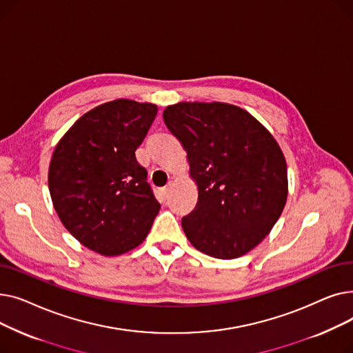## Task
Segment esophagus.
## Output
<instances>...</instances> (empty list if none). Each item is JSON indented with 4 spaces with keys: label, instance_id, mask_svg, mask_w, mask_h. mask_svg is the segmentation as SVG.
<instances>
[{
    "label": "esophagus",
    "instance_id": "esophagus-1",
    "mask_svg": "<svg viewBox=\"0 0 353 353\" xmlns=\"http://www.w3.org/2000/svg\"><path fill=\"white\" fill-rule=\"evenodd\" d=\"M167 193H169V186H165V188L160 189V194H161V197H163V199H165V197H167Z\"/></svg>",
    "mask_w": 353,
    "mask_h": 353
}]
</instances>
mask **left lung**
Wrapping results in <instances>:
<instances>
[{
	"label": "left lung",
	"mask_w": 353,
	"mask_h": 353,
	"mask_svg": "<svg viewBox=\"0 0 353 353\" xmlns=\"http://www.w3.org/2000/svg\"><path fill=\"white\" fill-rule=\"evenodd\" d=\"M163 119L186 150L199 190L194 210L181 219L189 242L216 259L246 254L286 205L279 144L246 110L228 103L181 101L167 107Z\"/></svg>",
	"instance_id": "1"
}]
</instances>
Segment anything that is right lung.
Returning a JSON list of instances; mask_svg holds the SVG:
<instances>
[{"label":"right lung","instance_id":"add662e5","mask_svg":"<svg viewBox=\"0 0 353 353\" xmlns=\"http://www.w3.org/2000/svg\"><path fill=\"white\" fill-rule=\"evenodd\" d=\"M157 105L119 99L87 111L54 148L48 189L64 228L87 249L119 256L137 248L160 210L136 160Z\"/></svg>","mask_w":353,"mask_h":353}]
</instances>
